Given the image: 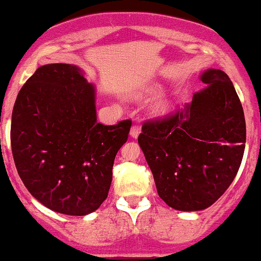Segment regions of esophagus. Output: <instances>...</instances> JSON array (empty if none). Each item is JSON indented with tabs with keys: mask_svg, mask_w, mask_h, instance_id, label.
<instances>
[{
	"mask_svg": "<svg viewBox=\"0 0 261 261\" xmlns=\"http://www.w3.org/2000/svg\"><path fill=\"white\" fill-rule=\"evenodd\" d=\"M139 133H141V128L138 127V125H132L130 128V137L132 138H137V137L139 136Z\"/></svg>",
	"mask_w": 261,
	"mask_h": 261,
	"instance_id": "obj_1",
	"label": "esophagus"
}]
</instances>
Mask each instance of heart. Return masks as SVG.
Returning <instances> with one entry per match:
<instances>
[{
	"mask_svg": "<svg viewBox=\"0 0 261 261\" xmlns=\"http://www.w3.org/2000/svg\"><path fill=\"white\" fill-rule=\"evenodd\" d=\"M168 106H170V101H168V99L161 98V99H158V100L154 101V104L152 106V109H153V112H155V113H163V112L167 111Z\"/></svg>",
	"mask_w": 261,
	"mask_h": 261,
	"instance_id": "b5f03b06",
	"label": "heart"
}]
</instances>
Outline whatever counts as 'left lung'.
Returning a JSON list of instances; mask_svg holds the SVG:
<instances>
[{
  "label": "left lung",
  "mask_w": 261,
  "mask_h": 261,
  "mask_svg": "<svg viewBox=\"0 0 261 261\" xmlns=\"http://www.w3.org/2000/svg\"><path fill=\"white\" fill-rule=\"evenodd\" d=\"M205 89L168 118L148 120L138 143L160 197L178 211L210 207L235 178L246 142L243 106L219 69L201 74Z\"/></svg>",
  "instance_id": "1"
}]
</instances>
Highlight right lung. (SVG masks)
<instances>
[{"label": "right lung", "instance_id": "obj_1", "mask_svg": "<svg viewBox=\"0 0 261 261\" xmlns=\"http://www.w3.org/2000/svg\"><path fill=\"white\" fill-rule=\"evenodd\" d=\"M132 122H96L95 87L70 64L40 66L12 111L11 148L29 192L50 210L84 216L108 196Z\"/></svg>", "mask_w": 261, "mask_h": 261}]
</instances>
